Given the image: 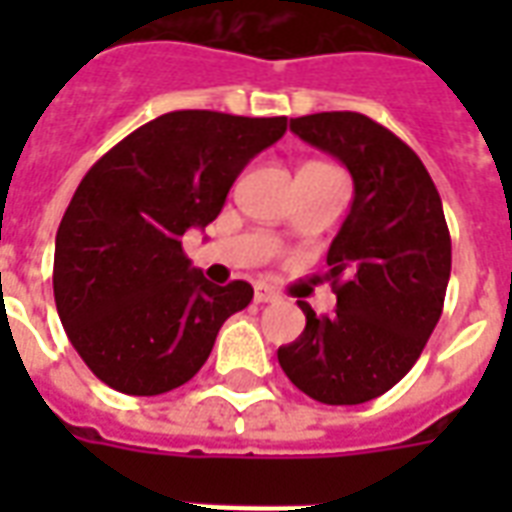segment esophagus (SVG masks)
I'll use <instances>...</instances> for the list:
<instances>
[{
  "label": "esophagus",
  "instance_id": "34e87169",
  "mask_svg": "<svg viewBox=\"0 0 512 512\" xmlns=\"http://www.w3.org/2000/svg\"><path fill=\"white\" fill-rule=\"evenodd\" d=\"M279 293L274 288H268V285H257L255 288V301L257 304H268V301H277Z\"/></svg>",
  "mask_w": 512,
  "mask_h": 512
}]
</instances>
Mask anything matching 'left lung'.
Wrapping results in <instances>:
<instances>
[{
	"label": "left lung",
	"mask_w": 512,
	"mask_h": 512,
	"mask_svg": "<svg viewBox=\"0 0 512 512\" xmlns=\"http://www.w3.org/2000/svg\"><path fill=\"white\" fill-rule=\"evenodd\" d=\"M304 142L340 158L354 202L329 246L334 315L299 301L307 326L277 351L285 376L326 406H356L406 376L436 329L452 244L441 197L411 147L359 112L290 120Z\"/></svg>",
	"instance_id": "1"
}]
</instances>
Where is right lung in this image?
Wrapping results in <instances>:
<instances>
[{
    "label": "right lung",
    "mask_w": 512,
    "mask_h": 512,
    "mask_svg": "<svg viewBox=\"0 0 512 512\" xmlns=\"http://www.w3.org/2000/svg\"><path fill=\"white\" fill-rule=\"evenodd\" d=\"M288 117L180 109L150 120L95 161L62 216L54 301L95 378L126 395H164L197 376L213 340L255 290L213 285L180 235L205 227Z\"/></svg>",
    "instance_id": "1"
}]
</instances>
